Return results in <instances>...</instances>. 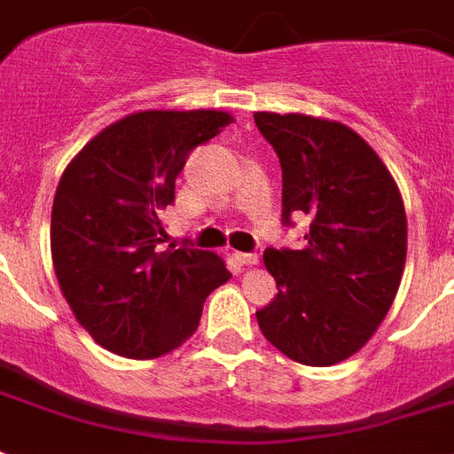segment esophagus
Listing matches in <instances>:
<instances>
[{
    "label": "esophagus",
    "mask_w": 454,
    "mask_h": 454,
    "mask_svg": "<svg viewBox=\"0 0 454 454\" xmlns=\"http://www.w3.org/2000/svg\"><path fill=\"white\" fill-rule=\"evenodd\" d=\"M235 259L239 265H256L259 263V256L252 252H235Z\"/></svg>",
    "instance_id": "esophagus-1"
}]
</instances>
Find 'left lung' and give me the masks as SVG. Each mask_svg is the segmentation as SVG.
I'll use <instances>...</instances> for the list:
<instances>
[{
	"label": "left lung",
	"instance_id": "1",
	"mask_svg": "<svg viewBox=\"0 0 454 454\" xmlns=\"http://www.w3.org/2000/svg\"><path fill=\"white\" fill-rule=\"evenodd\" d=\"M282 165V221L310 216L303 249H265L278 296L256 312L268 342L305 366L359 352L392 308L408 223L380 156L338 121L254 114Z\"/></svg>",
	"mask_w": 454,
	"mask_h": 454
}]
</instances>
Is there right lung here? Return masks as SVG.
I'll list each match as a JSON object with an SVG mask.
<instances>
[{
  "label": "right lung",
  "instance_id": "right-lung-1",
  "mask_svg": "<svg viewBox=\"0 0 454 454\" xmlns=\"http://www.w3.org/2000/svg\"><path fill=\"white\" fill-rule=\"evenodd\" d=\"M228 123L216 109L130 114L62 172L51 212L55 278L81 326L114 355L176 349L198 329L205 298L231 279L215 252H158L176 175Z\"/></svg>",
  "mask_w": 454,
  "mask_h": 454
}]
</instances>
